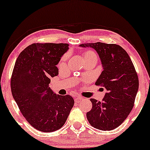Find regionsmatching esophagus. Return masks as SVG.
<instances>
[{"mask_svg": "<svg viewBox=\"0 0 150 150\" xmlns=\"http://www.w3.org/2000/svg\"><path fill=\"white\" fill-rule=\"evenodd\" d=\"M81 99H82V98L80 97V96H75V101H79V100H81Z\"/></svg>", "mask_w": 150, "mask_h": 150, "instance_id": "1", "label": "esophagus"}]
</instances>
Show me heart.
<instances>
[{
  "mask_svg": "<svg viewBox=\"0 0 150 150\" xmlns=\"http://www.w3.org/2000/svg\"><path fill=\"white\" fill-rule=\"evenodd\" d=\"M91 57H96V54L92 51H87L84 54V58Z\"/></svg>",
  "mask_w": 150,
  "mask_h": 150,
  "instance_id": "obj_1",
  "label": "heart"
}]
</instances>
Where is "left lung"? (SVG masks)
<instances>
[{
  "label": "left lung",
  "mask_w": 150,
  "mask_h": 150,
  "mask_svg": "<svg viewBox=\"0 0 150 150\" xmlns=\"http://www.w3.org/2000/svg\"><path fill=\"white\" fill-rule=\"evenodd\" d=\"M93 48L101 60L103 71L96 82L107 89L102 102L91 98L92 109L86 113L90 125L109 131L120 126L134 107L138 90V77L127 52L119 45L105 43H82Z\"/></svg>",
  "instance_id": "obj_1"
}]
</instances>
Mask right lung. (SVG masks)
<instances>
[{"label":"right lung","instance_id":"add662e5","mask_svg":"<svg viewBox=\"0 0 150 150\" xmlns=\"http://www.w3.org/2000/svg\"><path fill=\"white\" fill-rule=\"evenodd\" d=\"M68 43H33L17 58L11 77L13 98L26 120L36 129L52 132L65 124L74 100L54 93L50 77L58 75L57 64L69 50Z\"/></svg>","mask_w":150,"mask_h":150}]
</instances>
